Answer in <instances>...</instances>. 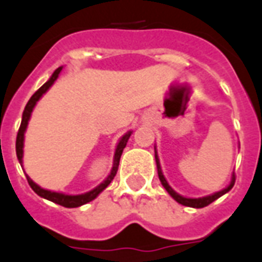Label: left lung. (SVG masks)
<instances>
[{
  "mask_svg": "<svg viewBox=\"0 0 262 262\" xmlns=\"http://www.w3.org/2000/svg\"><path fill=\"white\" fill-rule=\"evenodd\" d=\"M156 163H157V172H159L160 181H161V184H163V187L167 189V192L170 193L171 196L174 198L177 202L181 203V205H184V206H189V208H205V206H208V205H210V203L213 202V201H216L217 198H220L222 195H225L226 192H229L231 188H233V185H234V182H236V177L233 176V180H231L230 185H229L227 188H225L223 191L213 193V195H210V196L199 198V199H189V198H184V196H181V195H178V193H177L176 191H172V188H171L170 185L167 184L164 176H163V172H161V167H160V161H159V157H157V151H156Z\"/></svg>",
  "mask_w": 262,
  "mask_h": 262,
  "instance_id": "8db88e82",
  "label": "left lung"
}]
</instances>
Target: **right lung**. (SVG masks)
I'll return each instance as SVG.
<instances>
[{
    "mask_svg": "<svg viewBox=\"0 0 262 262\" xmlns=\"http://www.w3.org/2000/svg\"><path fill=\"white\" fill-rule=\"evenodd\" d=\"M60 71H61V67L56 70L53 73V75L50 77V80L48 82H45L39 90H37L33 95L31 97V99L28 101L25 106V111H24V115H22V122H20L19 126V130H18V135H16V156H18V160H19V163H22V154H24V133H25L26 126H28V120L31 118V112L33 106L36 105L37 99L42 97L45 92L48 91L50 85L53 84L56 78L59 77ZM129 137H130V132L129 133H126L125 136L120 139L119 144H118V148H116V153H115V160H114V168L111 171V176L105 180V181L101 184V185H98L95 189H92L90 192L84 193V195H64V193H59V192H52V191H46V189H43L39 185H36L35 182L32 181L29 177H26V180L29 182V185L31 188L35 191V192L39 195V196L45 198V199H49V201H52V202L57 203V205H61V206H64V208H78L81 205H84V203L91 202L92 199H95V198L99 195V193L102 192L105 188L108 187L109 184L112 182V180L116 176V171H118V167H119V160L120 156L123 153V148L126 147V143L129 140Z\"/></svg>",
    "mask_w": 262,
    "mask_h": 262,
    "instance_id": "right-lung-1",
    "label": "right lung"
}]
</instances>
